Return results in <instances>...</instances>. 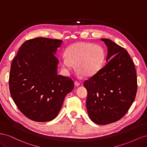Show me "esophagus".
Returning <instances> with one entry per match:
<instances>
[{
	"label": "esophagus",
	"instance_id": "obj_1",
	"mask_svg": "<svg viewBox=\"0 0 147 147\" xmlns=\"http://www.w3.org/2000/svg\"><path fill=\"white\" fill-rule=\"evenodd\" d=\"M74 84H75V85L76 86H79L80 85V83L77 82V81H75V82H74Z\"/></svg>",
	"mask_w": 147,
	"mask_h": 147
}]
</instances>
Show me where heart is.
<instances>
[{"label": "heart", "mask_w": 147, "mask_h": 147, "mask_svg": "<svg viewBox=\"0 0 147 147\" xmlns=\"http://www.w3.org/2000/svg\"><path fill=\"white\" fill-rule=\"evenodd\" d=\"M104 48L99 45L88 42H78L70 45L61 57V63L63 70L69 74L74 68L78 74L86 77L92 76L102 68L105 60Z\"/></svg>", "instance_id": "heart-1"}]
</instances>
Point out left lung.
<instances>
[{
	"label": "left lung",
	"instance_id": "obj_1",
	"mask_svg": "<svg viewBox=\"0 0 147 147\" xmlns=\"http://www.w3.org/2000/svg\"><path fill=\"white\" fill-rule=\"evenodd\" d=\"M107 47L105 65L84 81L89 117L100 125L121 119L136 96L135 66L125 49L108 38H101ZM109 61H108V60Z\"/></svg>",
	"mask_w": 147,
	"mask_h": 147
}]
</instances>
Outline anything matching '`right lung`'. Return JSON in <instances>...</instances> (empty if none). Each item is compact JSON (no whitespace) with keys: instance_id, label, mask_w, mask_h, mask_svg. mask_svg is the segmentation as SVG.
<instances>
[{"instance_id":"1","label":"right lung","mask_w":147,"mask_h":147,"mask_svg":"<svg viewBox=\"0 0 147 147\" xmlns=\"http://www.w3.org/2000/svg\"><path fill=\"white\" fill-rule=\"evenodd\" d=\"M63 40L45 37L28 40L13 60L10 94L20 112L31 120L46 122L58 114L74 82L57 74L55 56Z\"/></svg>"}]
</instances>
